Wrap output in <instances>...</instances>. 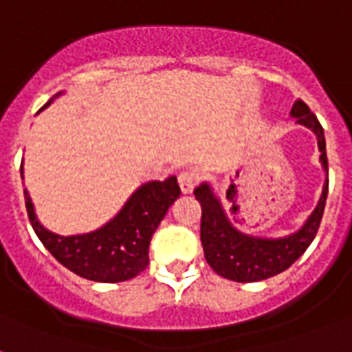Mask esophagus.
<instances>
[{"mask_svg": "<svg viewBox=\"0 0 352 352\" xmlns=\"http://www.w3.org/2000/svg\"><path fill=\"white\" fill-rule=\"evenodd\" d=\"M199 179H201V177H199L197 171H192V170L182 171L181 175H179V186H181V190L184 193H190L193 188L197 186Z\"/></svg>", "mask_w": 352, "mask_h": 352, "instance_id": "esophagus-1", "label": "esophagus"}]
</instances>
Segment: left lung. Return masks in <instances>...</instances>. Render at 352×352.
Returning <instances> with one entry per match:
<instances>
[{
	"label": "left lung",
	"instance_id": "obj_1",
	"mask_svg": "<svg viewBox=\"0 0 352 352\" xmlns=\"http://www.w3.org/2000/svg\"><path fill=\"white\" fill-rule=\"evenodd\" d=\"M290 115L298 118L300 124L311 127L312 131L316 133L318 146L322 151L320 159H322L323 168L329 171L323 127L318 122L316 115L300 98L294 102ZM193 193L203 210L201 243H203L206 263L214 268V272L223 278L237 281V283H250V281H261V279L272 278L276 274L283 272L309 248L322 223L329 193V179L323 186L322 199L305 226L300 232L283 239H261V237H250L235 230L226 219L219 201L215 199L208 184H201L195 188Z\"/></svg>",
	"mask_w": 352,
	"mask_h": 352
}]
</instances>
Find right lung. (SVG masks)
Returning <instances> with one entry per match:
<instances>
[{"label": "right lung", "instance_id": "obj_1", "mask_svg": "<svg viewBox=\"0 0 352 352\" xmlns=\"http://www.w3.org/2000/svg\"><path fill=\"white\" fill-rule=\"evenodd\" d=\"M49 104L51 102L43 107ZM179 195L181 188L175 177L164 182L151 181L138 188L120 214L100 230L71 237L52 234L38 223L27 190L25 206L36 235L63 267L91 281L118 283L146 270L149 265V241Z\"/></svg>", "mask_w": 352, "mask_h": 352}]
</instances>
